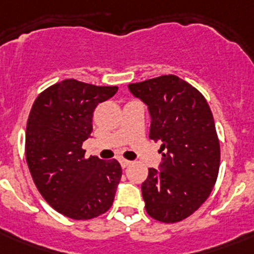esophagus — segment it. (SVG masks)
<instances>
[{
  "instance_id": "34e87169",
  "label": "esophagus",
  "mask_w": 254,
  "mask_h": 254,
  "mask_svg": "<svg viewBox=\"0 0 254 254\" xmlns=\"http://www.w3.org/2000/svg\"><path fill=\"white\" fill-rule=\"evenodd\" d=\"M120 163H121V166L124 167V169H125V167H127V166H130V161H127V159H121V161H120Z\"/></svg>"
}]
</instances>
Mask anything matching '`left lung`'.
Listing matches in <instances>:
<instances>
[{"instance_id":"8db88e82","label":"left lung","mask_w":254,"mask_h":254,"mask_svg":"<svg viewBox=\"0 0 254 254\" xmlns=\"http://www.w3.org/2000/svg\"><path fill=\"white\" fill-rule=\"evenodd\" d=\"M147 105L150 139L161 141L159 170L149 169L141 186L149 216L177 223L200 207L216 183L220 143L212 112L196 88L175 75L129 84Z\"/></svg>"}]
</instances>
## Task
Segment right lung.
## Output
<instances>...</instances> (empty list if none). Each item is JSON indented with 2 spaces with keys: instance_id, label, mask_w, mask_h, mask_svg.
I'll list each match as a JSON object with an SVG mask.
<instances>
[{
  "instance_id": "obj_1",
  "label": "right lung",
  "mask_w": 254,
  "mask_h": 254,
  "mask_svg": "<svg viewBox=\"0 0 254 254\" xmlns=\"http://www.w3.org/2000/svg\"><path fill=\"white\" fill-rule=\"evenodd\" d=\"M119 87L75 79L51 85L34 101L26 127V161L38 191L54 209L73 220L103 215L115 200L123 170L116 159L85 158L93 111Z\"/></svg>"
}]
</instances>
